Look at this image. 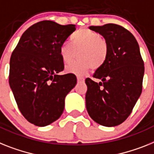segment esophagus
I'll list each match as a JSON object with an SVG mask.
<instances>
[{
  "label": "esophagus",
  "mask_w": 154,
  "mask_h": 154,
  "mask_svg": "<svg viewBox=\"0 0 154 154\" xmlns=\"http://www.w3.org/2000/svg\"><path fill=\"white\" fill-rule=\"evenodd\" d=\"M77 81H78V82H82V81H85V78H84V77H77Z\"/></svg>",
  "instance_id": "obj_1"
}]
</instances>
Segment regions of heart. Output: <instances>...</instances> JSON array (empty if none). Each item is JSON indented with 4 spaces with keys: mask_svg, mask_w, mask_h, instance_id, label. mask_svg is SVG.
<instances>
[{
    "mask_svg": "<svg viewBox=\"0 0 154 154\" xmlns=\"http://www.w3.org/2000/svg\"><path fill=\"white\" fill-rule=\"evenodd\" d=\"M71 43L64 42L60 45L59 53L62 60L67 64L73 60L76 52L79 51L80 60L66 66L67 73L77 75L86 73L92 67L98 69L105 63L109 47L105 39L98 33L88 29H81L71 36Z\"/></svg>",
    "mask_w": 154,
    "mask_h": 154,
    "instance_id": "1",
    "label": "heart"
}]
</instances>
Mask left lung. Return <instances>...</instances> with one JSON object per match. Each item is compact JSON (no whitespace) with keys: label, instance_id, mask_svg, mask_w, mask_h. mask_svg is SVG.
Listing matches in <instances>:
<instances>
[{"label":"left lung","instance_id":"left-lung-1","mask_svg":"<svg viewBox=\"0 0 154 154\" xmlns=\"http://www.w3.org/2000/svg\"><path fill=\"white\" fill-rule=\"evenodd\" d=\"M101 34L109 47L105 63L85 80L86 108L93 121L106 127L121 125L128 117L143 89L144 63L139 44L128 30L117 24L89 26Z\"/></svg>","mask_w":154,"mask_h":154}]
</instances>
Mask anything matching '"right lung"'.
I'll return each instance as SVG.
<instances>
[{"mask_svg":"<svg viewBox=\"0 0 154 154\" xmlns=\"http://www.w3.org/2000/svg\"><path fill=\"white\" fill-rule=\"evenodd\" d=\"M75 29L73 24L39 22L23 33L11 54L9 85L23 117L36 126L60 117L66 96L77 84L73 73L59 74L64 69L59 47Z\"/></svg>","mask_w":154,"mask_h":154,"instance_id":"right-lung-1","label":"right lung"}]
</instances>
